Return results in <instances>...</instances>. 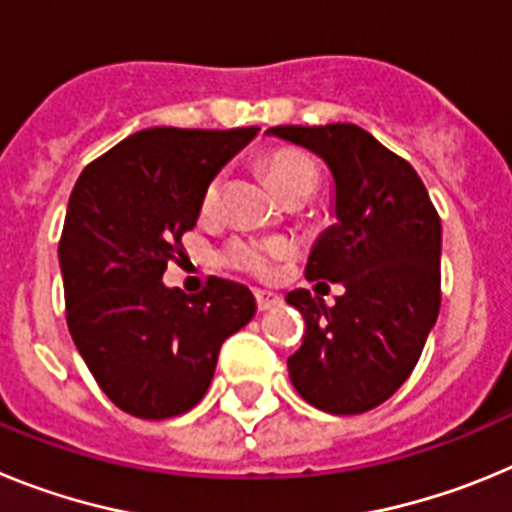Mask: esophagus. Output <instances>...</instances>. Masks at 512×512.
<instances>
[{
    "mask_svg": "<svg viewBox=\"0 0 512 512\" xmlns=\"http://www.w3.org/2000/svg\"><path fill=\"white\" fill-rule=\"evenodd\" d=\"M256 305H259V310H274V307L282 305V297L266 292V289H256Z\"/></svg>",
    "mask_w": 512,
    "mask_h": 512,
    "instance_id": "esophagus-1",
    "label": "esophagus"
}]
</instances>
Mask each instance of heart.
Here are the masks:
<instances>
[{
  "label": "heart",
  "instance_id": "b5f03b06",
  "mask_svg": "<svg viewBox=\"0 0 512 512\" xmlns=\"http://www.w3.org/2000/svg\"><path fill=\"white\" fill-rule=\"evenodd\" d=\"M266 179L274 187V192L282 194L292 187H307L312 192L315 189V166L310 158L295 151H279L266 161ZM220 187L223 179L215 176L207 184L205 194H202V210L212 212L220 202ZM289 253V243L284 241H256V238H233L225 246L223 259L225 264L235 266V269L251 271L256 277L269 279L277 274V264Z\"/></svg>",
  "mask_w": 512,
  "mask_h": 512
}]
</instances>
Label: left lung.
Masks as SVG:
<instances>
[{"instance_id": "8db88e82", "label": "left lung", "mask_w": 512, "mask_h": 512, "mask_svg": "<svg viewBox=\"0 0 512 512\" xmlns=\"http://www.w3.org/2000/svg\"><path fill=\"white\" fill-rule=\"evenodd\" d=\"M266 135L318 156L333 179L336 223L307 256V279L343 284L328 307L307 289L289 379L310 405L356 415L395 395L418 364L441 307V220L420 176L359 125H279Z\"/></svg>"}]
</instances>
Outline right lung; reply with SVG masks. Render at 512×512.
Segmentation results:
<instances>
[{
  "mask_svg": "<svg viewBox=\"0 0 512 512\" xmlns=\"http://www.w3.org/2000/svg\"><path fill=\"white\" fill-rule=\"evenodd\" d=\"M256 133L140 130L81 171L71 192L58 243L71 338L104 395L135 418L192 410L225 338L256 315L246 284L212 277L187 295L161 282L207 184Z\"/></svg>",
  "mask_w": 512,
  "mask_h": 512,
  "instance_id": "right-lung-1",
  "label": "right lung"
}]
</instances>
